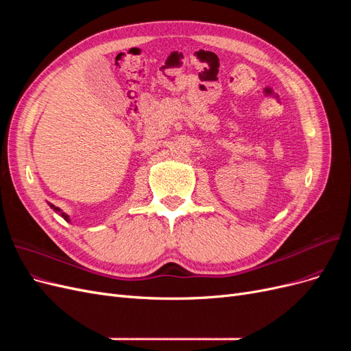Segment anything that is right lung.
Returning a JSON list of instances; mask_svg holds the SVG:
<instances>
[{"instance_id": "right-lung-1", "label": "right lung", "mask_w": 351, "mask_h": 351, "mask_svg": "<svg viewBox=\"0 0 351 351\" xmlns=\"http://www.w3.org/2000/svg\"><path fill=\"white\" fill-rule=\"evenodd\" d=\"M48 205H49V206H51V208H52V209H54V210H56V212H57V214H60V215H61V217H62V218H64V219H66V221H67V222H70V217H69V215H67V214H64V212H62V210H61V209H60V208H57V206H54V205H52V204H48Z\"/></svg>"}]
</instances>
